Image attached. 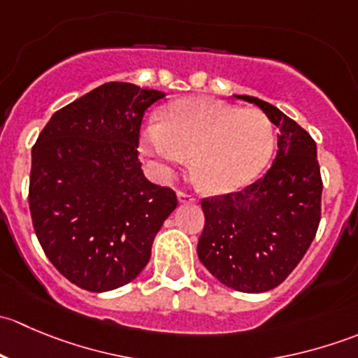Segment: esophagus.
I'll list each match as a JSON object with an SVG mask.
<instances>
[{
  "instance_id": "esophagus-1",
  "label": "esophagus",
  "mask_w": 358,
  "mask_h": 358,
  "mask_svg": "<svg viewBox=\"0 0 358 358\" xmlns=\"http://www.w3.org/2000/svg\"><path fill=\"white\" fill-rule=\"evenodd\" d=\"M176 197H178L180 204H196L197 202L196 197L190 196V194H185V192H178L176 194Z\"/></svg>"
}]
</instances>
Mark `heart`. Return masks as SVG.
<instances>
[{"label":"heart","instance_id":"heart-1","mask_svg":"<svg viewBox=\"0 0 358 358\" xmlns=\"http://www.w3.org/2000/svg\"><path fill=\"white\" fill-rule=\"evenodd\" d=\"M275 135L262 110L211 99H183L166 107L161 124L147 126L142 149L171 175L192 157L199 185L230 194L249 185L268 164Z\"/></svg>","mask_w":358,"mask_h":358}]
</instances>
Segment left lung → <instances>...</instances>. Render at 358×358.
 <instances>
[{"label":"left lung","instance_id":"8db88e82","mask_svg":"<svg viewBox=\"0 0 358 358\" xmlns=\"http://www.w3.org/2000/svg\"><path fill=\"white\" fill-rule=\"evenodd\" d=\"M277 126V156L263 178L201 202L206 223L197 256L213 277L241 292L279 286L312 244L320 222V178L312 136L277 107L251 95Z\"/></svg>","mask_w":358,"mask_h":358}]
</instances>
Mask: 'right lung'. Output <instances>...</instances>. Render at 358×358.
Listing matches in <instances>:
<instances>
[{"mask_svg":"<svg viewBox=\"0 0 358 358\" xmlns=\"http://www.w3.org/2000/svg\"><path fill=\"white\" fill-rule=\"evenodd\" d=\"M164 92L106 83L52 115L32 147L29 209L43 251L78 287L106 292L149 263L176 196L138 161L143 112Z\"/></svg>","mask_w":358,"mask_h":358,"instance_id":"add662e5","label":"right lung"}]
</instances>
